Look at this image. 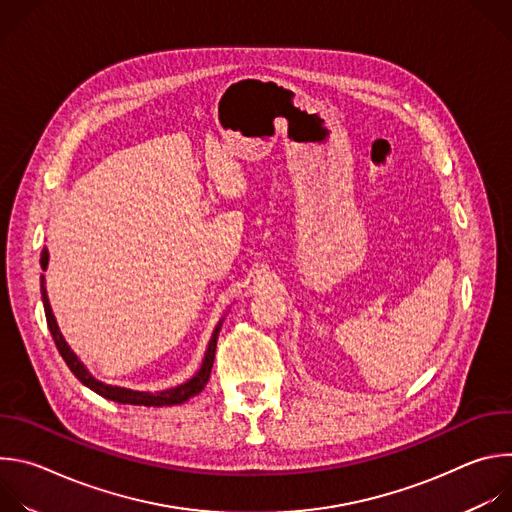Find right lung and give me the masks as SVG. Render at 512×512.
Returning a JSON list of instances; mask_svg holds the SVG:
<instances>
[{"instance_id": "right-lung-1", "label": "right lung", "mask_w": 512, "mask_h": 512, "mask_svg": "<svg viewBox=\"0 0 512 512\" xmlns=\"http://www.w3.org/2000/svg\"><path fill=\"white\" fill-rule=\"evenodd\" d=\"M40 265L42 269H46L48 265V251L44 249L42 251V257H40ZM42 302H44V312H46V322H48V328H50V334L54 338V344L60 352V356L64 358V362L68 364V369L72 371V375H75L83 385H87L89 389H93L97 395L109 399V401H115V403H123V405H143V407H164V405H178V403H184L188 401L190 397L198 395L204 385L208 383L210 379V371H212V362H214V352H216V338H218V330H221V324L216 326L212 338H210V344H208V350L204 354V362L200 371L196 373V377H192L188 383L180 385V387H174V389H168V391H160V393H145V391H131V389H123V387H113V385H105L101 381H97L87 369L85 364L77 358V354L70 350V346L64 342L58 326H56V320H54V314H52V308H50V302H48V296H46V287H44V275H42Z\"/></svg>"}]
</instances>
